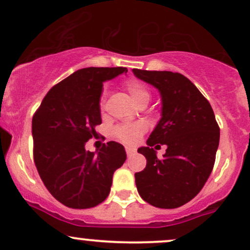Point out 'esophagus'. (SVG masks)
Listing matches in <instances>:
<instances>
[{
	"instance_id": "esophagus-1",
	"label": "esophagus",
	"mask_w": 250,
	"mask_h": 250,
	"mask_svg": "<svg viewBox=\"0 0 250 250\" xmlns=\"http://www.w3.org/2000/svg\"><path fill=\"white\" fill-rule=\"evenodd\" d=\"M126 154H127V157H131V155H133L136 153V149L134 148H131V147H126Z\"/></svg>"
}]
</instances>
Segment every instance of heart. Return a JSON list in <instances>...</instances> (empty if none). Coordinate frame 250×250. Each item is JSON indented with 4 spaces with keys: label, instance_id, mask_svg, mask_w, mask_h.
I'll list each match as a JSON object with an SVG mask.
<instances>
[{
    "label": "heart",
    "instance_id": "heart-1",
    "mask_svg": "<svg viewBox=\"0 0 250 250\" xmlns=\"http://www.w3.org/2000/svg\"><path fill=\"white\" fill-rule=\"evenodd\" d=\"M125 89L130 95L132 102L137 105H146L151 98V93L145 84L137 79H130L125 83ZM105 93H103L99 99V107L104 108L105 106ZM146 126L143 123H132V124H124L116 126L113 130V134L117 139L127 145H136L140 138L145 133Z\"/></svg>",
    "mask_w": 250,
    "mask_h": 250
}]
</instances>
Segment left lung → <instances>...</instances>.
<instances>
[{"instance_id": "obj_1", "label": "left lung", "mask_w": 250, "mask_h": 250, "mask_svg": "<svg viewBox=\"0 0 250 250\" xmlns=\"http://www.w3.org/2000/svg\"><path fill=\"white\" fill-rule=\"evenodd\" d=\"M153 85L161 97V118L149 134L147 146L138 148L147 160L134 174L138 193L149 205L177 208L202 189L212 173L220 128L209 102L188 78L178 72L132 70ZM167 146L160 161L154 148Z\"/></svg>"}]
</instances>
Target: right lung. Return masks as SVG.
Segmentation results:
<instances>
[{
	"instance_id": "obj_1",
	"label": "right lung",
	"mask_w": 250,
	"mask_h": 250,
	"mask_svg": "<svg viewBox=\"0 0 250 250\" xmlns=\"http://www.w3.org/2000/svg\"><path fill=\"white\" fill-rule=\"evenodd\" d=\"M126 67H84L52 86L32 118L34 160L43 184L56 200L77 209L102 204L116 169L126 160L122 144L108 142L98 152L85 144L102 124L103 83Z\"/></svg>"
}]
</instances>
